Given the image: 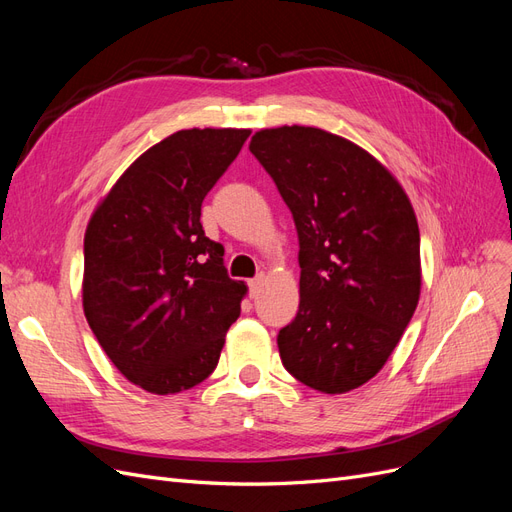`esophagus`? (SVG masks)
<instances>
[{"label":"esophagus","mask_w":512,"mask_h":512,"mask_svg":"<svg viewBox=\"0 0 512 512\" xmlns=\"http://www.w3.org/2000/svg\"><path fill=\"white\" fill-rule=\"evenodd\" d=\"M262 282H265V275H258V277H254V280L250 282V297H252V299L258 297V292H260V288H262Z\"/></svg>","instance_id":"obj_1"}]
</instances>
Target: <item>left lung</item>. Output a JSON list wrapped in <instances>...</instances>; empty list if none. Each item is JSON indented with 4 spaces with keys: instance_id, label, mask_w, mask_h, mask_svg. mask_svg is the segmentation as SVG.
Returning <instances> with one entry per match:
<instances>
[{
    "instance_id": "obj_1",
    "label": "left lung",
    "mask_w": 512,
    "mask_h": 512,
    "mask_svg": "<svg viewBox=\"0 0 512 512\" xmlns=\"http://www.w3.org/2000/svg\"><path fill=\"white\" fill-rule=\"evenodd\" d=\"M250 151L292 211L299 312L277 335L284 367L327 395L348 393L389 361L421 297V235L408 194L344 136L267 128Z\"/></svg>"
}]
</instances>
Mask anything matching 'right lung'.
I'll list each match as a JSON object with an SVG mask.
<instances>
[{"instance_id":"right-lung-1","label":"right lung","mask_w":512,"mask_h":512,"mask_svg":"<svg viewBox=\"0 0 512 512\" xmlns=\"http://www.w3.org/2000/svg\"><path fill=\"white\" fill-rule=\"evenodd\" d=\"M252 130L192 128L149 147L91 213L83 312L113 365L153 395L209 378L245 282L205 237L200 207Z\"/></svg>"}]
</instances>
